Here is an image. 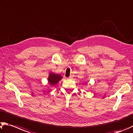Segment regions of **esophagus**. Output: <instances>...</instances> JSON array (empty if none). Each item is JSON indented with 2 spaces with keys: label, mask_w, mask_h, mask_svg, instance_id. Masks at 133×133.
Segmentation results:
<instances>
[{
  "label": "esophagus",
  "mask_w": 133,
  "mask_h": 133,
  "mask_svg": "<svg viewBox=\"0 0 133 133\" xmlns=\"http://www.w3.org/2000/svg\"><path fill=\"white\" fill-rule=\"evenodd\" d=\"M69 78H71V77H69Z\"/></svg>",
  "instance_id": "34e87169"
}]
</instances>
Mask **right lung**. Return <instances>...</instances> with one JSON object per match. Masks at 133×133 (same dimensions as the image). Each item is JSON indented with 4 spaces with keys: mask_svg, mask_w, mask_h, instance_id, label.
Wrapping results in <instances>:
<instances>
[{
    "mask_svg": "<svg viewBox=\"0 0 133 133\" xmlns=\"http://www.w3.org/2000/svg\"><path fill=\"white\" fill-rule=\"evenodd\" d=\"M62 78V77L60 74H56L54 73L49 74L48 81L51 85H55Z\"/></svg>",
    "mask_w": 133,
    "mask_h": 133,
    "instance_id": "1",
    "label": "right lung"
}]
</instances>
